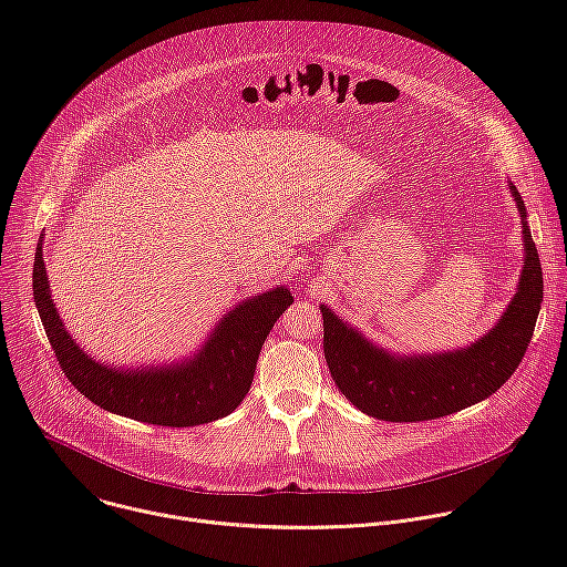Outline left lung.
Returning <instances> with one entry per match:
<instances>
[{"instance_id": "obj_1", "label": "left lung", "mask_w": 567, "mask_h": 567, "mask_svg": "<svg viewBox=\"0 0 567 567\" xmlns=\"http://www.w3.org/2000/svg\"><path fill=\"white\" fill-rule=\"evenodd\" d=\"M523 221V269L516 293L496 326L466 348L433 354L385 350L328 305L322 313V350L339 390L354 406L383 422H426L457 413L494 394L518 368L543 302V271L527 226V208L509 182Z\"/></svg>"}]
</instances>
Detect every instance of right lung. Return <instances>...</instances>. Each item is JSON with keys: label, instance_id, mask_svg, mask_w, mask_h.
Segmentation results:
<instances>
[{"label": "right lung", "instance_id": "add662e5", "mask_svg": "<svg viewBox=\"0 0 567 567\" xmlns=\"http://www.w3.org/2000/svg\"><path fill=\"white\" fill-rule=\"evenodd\" d=\"M42 241L33 265V296L66 379L103 411L145 424L184 429L230 415L254 383L265 339L293 302L291 291L278 285L226 311L195 354L161 365L116 368L90 357L69 334L51 298Z\"/></svg>", "mask_w": 567, "mask_h": 567}]
</instances>
